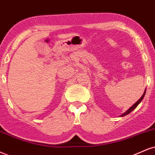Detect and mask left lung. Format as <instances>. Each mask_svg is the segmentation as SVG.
I'll use <instances>...</instances> for the list:
<instances>
[{
	"label": "left lung",
	"mask_w": 155,
	"mask_h": 155,
	"mask_svg": "<svg viewBox=\"0 0 155 155\" xmlns=\"http://www.w3.org/2000/svg\"><path fill=\"white\" fill-rule=\"evenodd\" d=\"M145 94H146V89H145V90H144V92H143V95H142V96H141V97L140 99H139V100H138V101H137V102H135V104H134V105H132V106H131V107H130V108H129V109H128L127 111H126V112H125V113H123V114H122V115H120V117H124V116H125V115H126L129 114V113H131V112H132V111H133V110H134V109H135V108H136V107H137L138 105H139V103H140V102H141V101H142V100H143V97H144V95H145Z\"/></svg>",
	"instance_id": "left-lung-1"
}]
</instances>
